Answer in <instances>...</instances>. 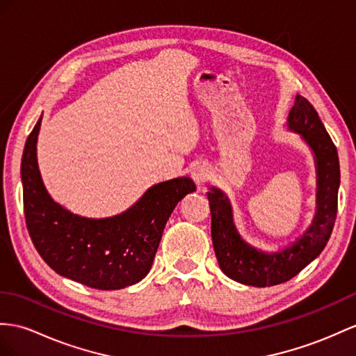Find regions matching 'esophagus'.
<instances>
[{"label":"esophagus","mask_w":356,"mask_h":356,"mask_svg":"<svg viewBox=\"0 0 356 356\" xmlns=\"http://www.w3.org/2000/svg\"><path fill=\"white\" fill-rule=\"evenodd\" d=\"M192 178L196 184H204L205 181H208L210 175H208V169L204 166V164H197L192 169Z\"/></svg>","instance_id":"esophagus-1"}]
</instances>
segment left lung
I'll return each instance as SVG.
<instances>
[{"instance_id":"left-lung-1","label":"left lung","mask_w":356,"mask_h":356,"mask_svg":"<svg viewBox=\"0 0 356 356\" xmlns=\"http://www.w3.org/2000/svg\"><path fill=\"white\" fill-rule=\"evenodd\" d=\"M289 128L305 138L317 164V213L313 225L296 243L278 254H264L250 248L234 227L228 197L218 188H211L207 195L211 211L213 246L222 272L234 281L254 287H270L296 276L322 252L337 219L340 186L337 146L313 104L300 95H296L290 110Z\"/></svg>"}]
</instances>
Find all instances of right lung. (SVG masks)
I'll return each instance as SVG.
<instances>
[{
    "instance_id": "right-lung-1",
    "label": "right lung",
    "mask_w": 356,
    "mask_h": 356,
    "mask_svg": "<svg viewBox=\"0 0 356 356\" xmlns=\"http://www.w3.org/2000/svg\"><path fill=\"white\" fill-rule=\"evenodd\" d=\"M40 119L25 142L21 178L24 214L34 248L53 270L98 290L125 289L152 266L173 208L196 190L190 178L152 186L128 211L108 219H86L56 204L43 187L36 142Z\"/></svg>"
}]
</instances>
